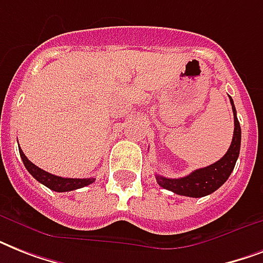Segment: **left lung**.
I'll use <instances>...</instances> for the list:
<instances>
[{
	"label": "left lung",
	"mask_w": 263,
	"mask_h": 263,
	"mask_svg": "<svg viewBox=\"0 0 263 263\" xmlns=\"http://www.w3.org/2000/svg\"><path fill=\"white\" fill-rule=\"evenodd\" d=\"M233 110V120H235V129H233L232 143L229 146L228 152L220 161L209 165L206 168L196 169L185 177L180 179H166L164 176L156 175L157 183L161 187L169 191L175 192L177 195L190 196V198H202L212 194L222 185L228 180L232 173L237 157L240 153L241 129L239 120L236 116V109L233 105V99L229 97Z\"/></svg>",
	"instance_id": "left-lung-1"
}]
</instances>
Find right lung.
<instances>
[{"instance_id": "1", "label": "right lung", "mask_w": 263, "mask_h": 263, "mask_svg": "<svg viewBox=\"0 0 263 263\" xmlns=\"http://www.w3.org/2000/svg\"><path fill=\"white\" fill-rule=\"evenodd\" d=\"M18 153H20V157H22L23 164L26 166V169L30 172V175H32L34 179H36L39 183H42L43 185H46L47 188H50L55 192H67V191H73V190H78V188L86 187V185H90L91 183H94V177H90V179H69V177H61V176L51 175V173L43 171V169L38 168L36 165H34L31 162L24 153L22 152V148L18 147Z\"/></svg>"}]
</instances>
